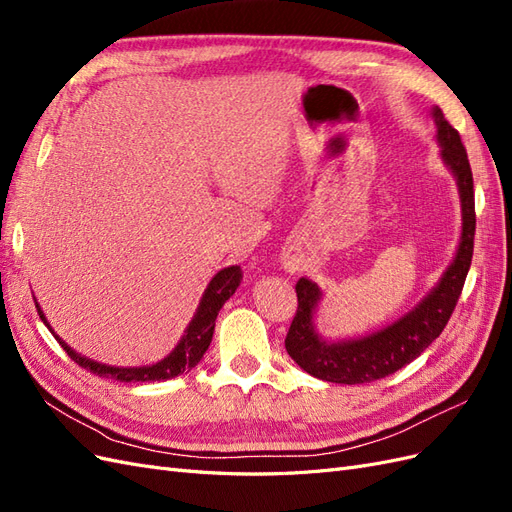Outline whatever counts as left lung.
<instances>
[{"label":"left lung","instance_id":"8db88e82","mask_svg":"<svg viewBox=\"0 0 512 512\" xmlns=\"http://www.w3.org/2000/svg\"><path fill=\"white\" fill-rule=\"evenodd\" d=\"M433 119L438 126L442 158L453 170L461 196L463 232L453 265L446 269L440 284L433 288L429 297L412 309L408 316L374 335L337 344L322 342L316 335L312 316L316 303L320 301V290L314 282L301 277L294 286L299 307L286 335V350L292 361L307 374L337 384H365L391 376L397 369L414 361L444 331L448 318L455 312L474 252V181L459 132L448 123L442 108H433Z\"/></svg>","mask_w":512,"mask_h":512}]
</instances>
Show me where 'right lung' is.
I'll return each instance as SVG.
<instances>
[{"label": "right lung", "instance_id": "obj_1", "mask_svg": "<svg viewBox=\"0 0 512 512\" xmlns=\"http://www.w3.org/2000/svg\"><path fill=\"white\" fill-rule=\"evenodd\" d=\"M243 280L241 267H226L222 269L218 275L213 277L211 284L207 286L203 299H200L198 312L194 316V320L190 322L188 331H185L183 339L179 342V346L170 352L166 359H162L156 365H147V367H111V365H102L87 359V356L76 354L64 339H59L53 329L46 322L40 305L36 303L38 316L40 320L51 329V333L55 335V339L59 342V346L68 352L70 359L81 365L83 369L91 371L100 378H111V380H119V382H160V380H168L175 378L181 374H188L192 367L198 365V361L203 359V354L207 352L211 337H213V329H215V318H218V312L222 309V305L235 294V290L239 288ZM36 301V299H34Z\"/></svg>", "mask_w": 512, "mask_h": 512}]
</instances>
